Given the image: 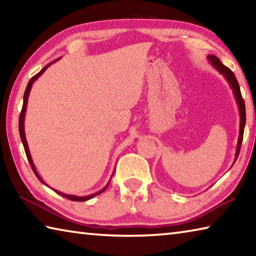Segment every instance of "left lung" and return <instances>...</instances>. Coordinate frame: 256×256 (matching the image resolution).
Listing matches in <instances>:
<instances>
[{"mask_svg": "<svg viewBox=\"0 0 256 256\" xmlns=\"http://www.w3.org/2000/svg\"><path fill=\"white\" fill-rule=\"evenodd\" d=\"M208 62L209 64L212 65L214 70H217L219 73H220L225 80L230 84V88L232 90V94H234L235 96V100L237 106H238V110H240V135H238V142H237V147H236V154H235V160H234V163L235 160L238 158V154H240V145H242V140H243V135H244V128H245V122H246V112H245V103L243 98H242V94H240V84L237 82V80L235 78V75L232 72L226 67L225 65L222 64V62L218 60L216 56L214 55H209L208 56Z\"/></svg>", "mask_w": 256, "mask_h": 256, "instance_id": "8db88e82", "label": "left lung"}]
</instances>
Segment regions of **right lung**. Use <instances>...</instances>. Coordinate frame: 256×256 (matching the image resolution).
<instances>
[{
  "label": "right lung",
  "instance_id": "obj_1",
  "mask_svg": "<svg viewBox=\"0 0 256 256\" xmlns=\"http://www.w3.org/2000/svg\"><path fill=\"white\" fill-rule=\"evenodd\" d=\"M58 60H60V58H58ZM56 60H54V62H49L48 65H46L44 67V68L39 72V73L37 74V75H34L32 78H31L30 80H29V83H28V85H26V91H24V106H22V110H21V114H20V116H19V132H20V137H21V142H22V144H24V152H26V158H28V160H29V163H30V165H31V168H32V171H34V173L36 174V176H37L38 178H39V181L40 182H42L44 186H47L46 183H44V181H42V178H40V176L38 174V172H37V170H36V166H34V162H32V158H31V155H30V150H29V146H28V142H26V134H24V116H26V103H28V98H29V93H30V90H31V88H32V84L34 83V80H38V78L40 75H42L44 70H46L49 66H50L52 62H55ZM112 176H114V174H112ZM112 178V176H111ZM111 180V178H110ZM110 184V181L108 182V184L103 188L102 190H100V191H98V192H96V194H90V196H72V194H62V192H60V191H57V190H55V189H52L54 191L56 192V194H58L60 196H65L66 199H68V200H72V201H86V200H90V199H92L93 196H98V194H102L103 191H104L106 188H108V186Z\"/></svg>",
  "mask_w": 256,
  "mask_h": 256
}]
</instances>
